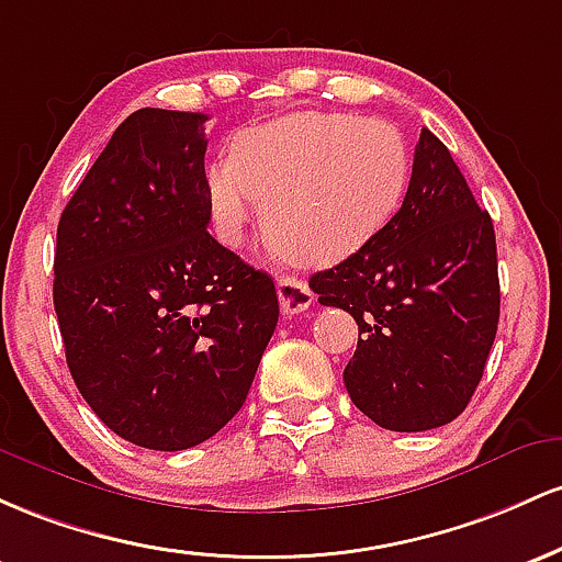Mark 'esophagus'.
<instances>
[{"mask_svg": "<svg viewBox=\"0 0 562 562\" xmlns=\"http://www.w3.org/2000/svg\"><path fill=\"white\" fill-rule=\"evenodd\" d=\"M279 300L283 315H297L313 305V292L297 276H281L279 279Z\"/></svg>", "mask_w": 562, "mask_h": 562, "instance_id": "34e87169", "label": "esophagus"}]
</instances>
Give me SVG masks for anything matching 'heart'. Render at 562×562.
Returning <instances> with one entry per match:
<instances>
[{
  "label": "heart",
  "instance_id": "1",
  "mask_svg": "<svg viewBox=\"0 0 562 562\" xmlns=\"http://www.w3.org/2000/svg\"><path fill=\"white\" fill-rule=\"evenodd\" d=\"M412 175L403 135L380 119L292 113L251 127L204 172L214 236L241 247L265 201V233L300 262H337L398 210Z\"/></svg>",
  "mask_w": 562,
  "mask_h": 562
}]
</instances>
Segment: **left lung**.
<instances>
[{
	"label": "left lung",
	"instance_id": "obj_1",
	"mask_svg": "<svg viewBox=\"0 0 562 562\" xmlns=\"http://www.w3.org/2000/svg\"><path fill=\"white\" fill-rule=\"evenodd\" d=\"M311 289L356 318L345 387L371 422L422 432L468 408L499 324L496 236L430 130L401 210L348 260L315 273Z\"/></svg>",
	"mask_w": 562,
	"mask_h": 562
}]
</instances>
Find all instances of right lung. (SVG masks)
<instances>
[{
    "label": "right lung",
    "instance_id": "obj_1",
    "mask_svg": "<svg viewBox=\"0 0 562 562\" xmlns=\"http://www.w3.org/2000/svg\"><path fill=\"white\" fill-rule=\"evenodd\" d=\"M204 113L119 124L58 223L53 300L81 398L119 438L182 451L247 401L273 279L206 231Z\"/></svg>",
    "mask_w": 562,
    "mask_h": 562
}]
</instances>
